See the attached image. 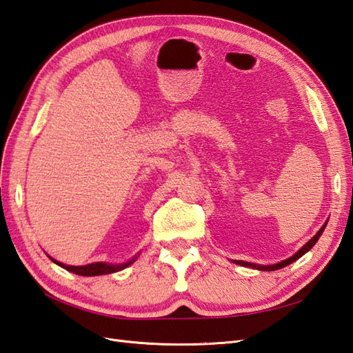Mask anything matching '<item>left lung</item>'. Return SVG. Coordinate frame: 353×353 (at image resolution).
<instances>
[{"label":"left lung","instance_id":"1","mask_svg":"<svg viewBox=\"0 0 353 353\" xmlns=\"http://www.w3.org/2000/svg\"><path fill=\"white\" fill-rule=\"evenodd\" d=\"M326 223H328V221H325V225H323L319 230H317V234L310 239V241H307L303 247H301L299 250H298L295 254H292L290 257H288V259L281 261V262H279V263H274V265H256V263H252V262H244V261H234V262H235V263H238V265H241V266H248V268H254V270H259V271H276V270H280V268H285V266L290 265L292 262L298 261L301 256L305 254L308 250H310V248L317 243V239L321 238L322 232H323V230H325V228H326Z\"/></svg>","mask_w":353,"mask_h":353}]
</instances>
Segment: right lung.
<instances>
[{"mask_svg":"<svg viewBox=\"0 0 353 353\" xmlns=\"http://www.w3.org/2000/svg\"><path fill=\"white\" fill-rule=\"evenodd\" d=\"M50 257V256H49ZM137 259V254L132 257L128 262L124 263H106V262H94L88 265H81V266H74V265H65L63 262L55 261L54 257H50V261L57 263L61 268L70 271L73 274H77V276H85V277H94V276H103V274H112V272H118L124 268H127L128 265H132Z\"/></svg>","mask_w":353,"mask_h":353,"instance_id":"obj_1","label":"right lung"}]
</instances>
